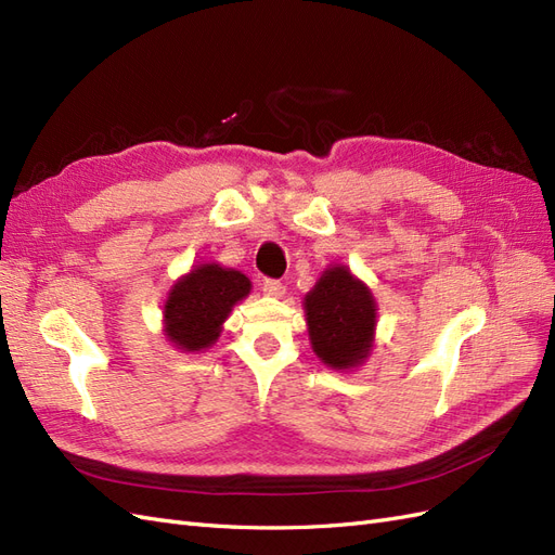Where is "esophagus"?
I'll list each match as a JSON object with an SVG mask.
<instances>
[{
    "label": "esophagus",
    "instance_id": "34e87169",
    "mask_svg": "<svg viewBox=\"0 0 555 555\" xmlns=\"http://www.w3.org/2000/svg\"><path fill=\"white\" fill-rule=\"evenodd\" d=\"M262 293L269 295V297H281V295H286V286H283V283L276 281V279H264L262 281Z\"/></svg>",
    "mask_w": 555,
    "mask_h": 555
}]
</instances>
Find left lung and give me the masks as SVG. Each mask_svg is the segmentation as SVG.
<instances>
[{"mask_svg": "<svg viewBox=\"0 0 555 555\" xmlns=\"http://www.w3.org/2000/svg\"><path fill=\"white\" fill-rule=\"evenodd\" d=\"M311 349L323 365L339 373L361 367L373 353L377 302L347 264H331L305 295Z\"/></svg>", "mask_w": 555, "mask_h": 555, "instance_id": "1", "label": "left lung"}]
</instances>
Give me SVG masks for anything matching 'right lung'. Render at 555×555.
Segmentation results:
<instances>
[{
    "instance_id": "add662e5",
    "label": "right lung",
    "mask_w": 555,
    "mask_h": 555,
    "mask_svg": "<svg viewBox=\"0 0 555 555\" xmlns=\"http://www.w3.org/2000/svg\"><path fill=\"white\" fill-rule=\"evenodd\" d=\"M250 279L218 262L194 264L170 286L164 302V335L184 353H198L218 343L232 307L246 300Z\"/></svg>"
}]
</instances>
